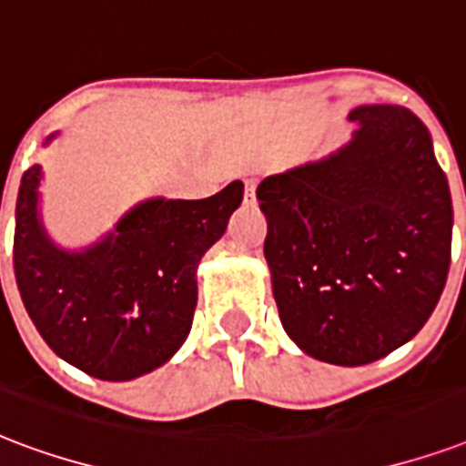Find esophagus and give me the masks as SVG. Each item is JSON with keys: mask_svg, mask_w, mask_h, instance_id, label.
I'll return each mask as SVG.
<instances>
[{"mask_svg": "<svg viewBox=\"0 0 466 466\" xmlns=\"http://www.w3.org/2000/svg\"><path fill=\"white\" fill-rule=\"evenodd\" d=\"M244 202H254V198H257V183L254 180H247L244 183Z\"/></svg>", "mask_w": 466, "mask_h": 466, "instance_id": "1", "label": "esophagus"}]
</instances>
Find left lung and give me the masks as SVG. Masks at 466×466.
<instances>
[{"instance_id":"obj_1","label":"left lung","mask_w":466,"mask_h":466,"mask_svg":"<svg viewBox=\"0 0 466 466\" xmlns=\"http://www.w3.org/2000/svg\"><path fill=\"white\" fill-rule=\"evenodd\" d=\"M350 122L360 129L342 148L257 187L283 329L337 367L371 364L420 332L452 247V198L428 127L399 105H361Z\"/></svg>"}]
</instances>
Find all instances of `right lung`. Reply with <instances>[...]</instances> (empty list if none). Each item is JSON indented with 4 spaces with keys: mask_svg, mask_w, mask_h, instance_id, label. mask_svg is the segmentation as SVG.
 Returning <instances> with one entry per match:
<instances>
[{
    "mask_svg": "<svg viewBox=\"0 0 466 466\" xmlns=\"http://www.w3.org/2000/svg\"><path fill=\"white\" fill-rule=\"evenodd\" d=\"M41 166L21 177L14 232L16 286L35 329L60 360L105 381L166 364L193 325L198 264L225 234L244 183L205 200L138 202L92 247L67 251L41 222Z\"/></svg>",
    "mask_w": 466,
    "mask_h": 466,
    "instance_id": "right-lung-1",
    "label": "right lung"
}]
</instances>
